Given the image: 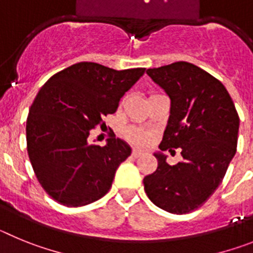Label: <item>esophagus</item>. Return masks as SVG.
<instances>
[{
	"label": "esophagus",
	"instance_id": "esophagus-1",
	"mask_svg": "<svg viewBox=\"0 0 253 253\" xmlns=\"http://www.w3.org/2000/svg\"><path fill=\"white\" fill-rule=\"evenodd\" d=\"M146 153V152L144 151H142V149H133V157H135V158H138V157H140V156H143V154Z\"/></svg>",
	"mask_w": 253,
	"mask_h": 253
}]
</instances>
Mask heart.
I'll return each mask as SVG.
<instances>
[{
    "label": "heart",
    "mask_w": 253,
    "mask_h": 253,
    "mask_svg": "<svg viewBox=\"0 0 253 253\" xmlns=\"http://www.w3.org/2000/svg\"><path fill=\"white\" fill-rule=\"evenodd\" d=\"M125 135L131 142L137 143V144H147L151 139V134L148 131L143 130L138 128H129L125 131Z\"/></svg>",
    "instance_id": "heart-1"
}]
</instances>
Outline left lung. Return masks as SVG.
I'll return each mask as SVG.
<instances>
[{
	"mask_svg": "<svg viewBox=\"0 0 253 253\" xmlns=\"http://www.w3.org/2000/svg\"><path fill=\"white\" fill-rule=\"evenodd\" d=\"M171 100L161 151L181 148L182 161L167 163L154 153L157 169L144 177L147 196L173 214L202 207L220 185L237 151L240 118L227 88L215 77L187 62L147 69Z\"/></svg>",
	"mask_w": 253,
	"mask_h": 253,
	"instance_id": "left-lung-1",
	"label": "left lung"
}]
</instances>
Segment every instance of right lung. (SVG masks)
I'll return each mask as SVG.
<instances>
[{
	"label": "right lung",
	"instance_id": "add662e5",
	"mask_svg": "<svg viewBox=\"0 0 253 253\" xmlns=\"http://www.w3.org/2000/svg\"><path fill=\"white\" fill-rule=\"evenodd\" d=\"M144 71L81 62L51 76L40 88L26 120L28 154L39 184L55 202L84 207L110 190L131 148L115 134L104 147L90 144L88 135L104 116L115 113Z\"/></svg>",
	"mask_w": 253,
	"mask_h": 253
}]
</instances>
